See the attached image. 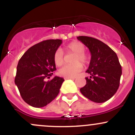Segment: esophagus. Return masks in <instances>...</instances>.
Wrapping results in <instances>:
<instances>
[{
  "instance_id": "34e87169",
  "label": "esophagus",
  "mask_w": 135,
  "mask_h": 135,
  "mask_svg": "<svg viewBox=\"0 0 135 135\" xmlns=\"http://www.w3.org/2000/svg\"><path fill=\"white\" fill-rule=\"evenodd\" d=\"M69 79H70V80H74L75 79V78H70V77H65V80H69Z\"/></svg>"
}]
</instances>
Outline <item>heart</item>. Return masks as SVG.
<instances>
[{
  "label": "heart",
  "mask_w": 135,
  "mask_h": 135,
  "mask_svg": "<svg viewBox=\"0 0 135 135\" xmlns=\"http://www.w3.org/2000/svg\"><path fill=\"white\" fill-rule=\"evenodd\" d=\"M66 52L75 54L73 65H65L59 70L60 76L63 77L73 78L81 71L82 69V64H87L89 61V56L84 52L85 46L84 44L78 41H73L65 46ZM54 61L57 66H60L64 62V54L62 50L58 49L54 54Z\"/></svg>",
  "instance_id": "b5f03b06"
}]
</instances>
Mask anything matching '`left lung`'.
<instances>
[{
  "instance_id": "8db88e82",
  "label": "left lung",
  "mask_w": 135,
  "mask_h": 135,
  "mask_svg": "<svg viewBox=\"0 0 135 135\" xmlns=\"http://www.w3.org/2000/svg\"><path fill=\"white\" fill-rule=\"evenodd\" d=\"M89 48L91 58L86 73V84L80 89L82 95L95 103L109 100L116 93L122 74V66L116 54L98 39L85 36L77 37Z\"/></svg>"
}]
</instances>
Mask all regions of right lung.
<instances>
[{
    "label": "right lung",
    "mask_w": 135,
    "mask_h": 135,
    "mask_svg": "<svg viewBox=\"0 0 135 135\" xmlns=\"http://www.w3.org/2000/svg\"><path fill=\"white\" fill-rule=\"evenodd\" d=\"M62 40L51 39L42 41L30 47L19 61L15 78L20 95L31 107L42 108L51 103L59 93L64 79L55 76L56 70L54 54Z\"/></svg>",
    "instance_id": "1"
}]
</instances>
